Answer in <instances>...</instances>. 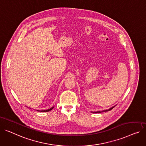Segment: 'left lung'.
<instances>
[{"label": "left lung", "mask_w": 146, "mask_h": 146, "mask_svg": "<svg viewBox=\"0 0 146 146\" xmlns=\"http://www.w3.org/2000/svg\"><path fill=\"white\" fill-rule=\"evenodd\" d=\"M115 106H113V107H112V108H110L109 109H108V110H103V111H91L92 113H102V112H106V111H110V110H111V109H113L114 107H115Z\"/></svg>", "instance_id": "obj_1"}]
</instances>
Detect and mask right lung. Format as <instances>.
Listing matches in <instances>:
<instances>
[{
    "label": "right lung",
    "instance_id": "right-lung-1",
    "mask_svg": "<svg viewBox=\"0 0 146 146\" xmlns=\"http://www.w3.org/2000/svg\"><path fill=\"white\" fill-rule=\"evenodd\" d=\"M54 108V107H52V108H50V109H47V110H37V111H41V112H47V111H50L51 110H52Z\"/></svg>",
    "mask_w": 146,
    "mask_h": 146
}]
</instances>
